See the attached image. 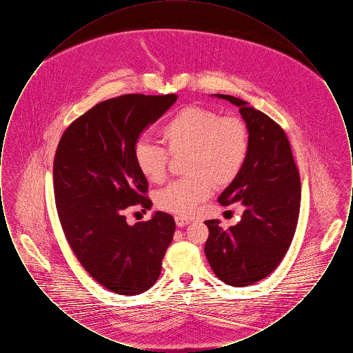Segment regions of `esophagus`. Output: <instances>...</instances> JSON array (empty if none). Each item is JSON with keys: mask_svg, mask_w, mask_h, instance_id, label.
Instances as JSON below:
<instances>
[{"mask_svg": "<svg viewBox=\"0 0 353 353\" xmlns=\"http://www.w3.org/2000/svg\"><path fill=\"white\" fill-rule=\"evenodd\" d=\"M174 221H176V225H177L179 228H184V226L190 223V219H185V217H181V216L174 217Z\"/></svg>", "mask_w": 353, "mask_h": 353, "instance_id": "esophagus-1", "label": "esophagus"}]
</instances>
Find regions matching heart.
<instances>
[{"instance_id":"heart-1","label":"heart","mask_w":353,"mask_h":353,"mask_svg":"<svg viewBox=\"0 0 353 353\" xmlns=\"http://www.w3.org/2000/svg\"><path fill=\"white\" fill-rule=\"evenodd\" d=\"M170 154L186 153L184 172L188 174L161 188L154 202L161 209L179 216H192L205 201L213 183H233L249 154V131L235 117H221L217 111L200 105L179 110L160 130ZM139 172L151 183H161L168 173L169 154L163 147L140 139L134 148Z\"/></svg>"}]
</instances>
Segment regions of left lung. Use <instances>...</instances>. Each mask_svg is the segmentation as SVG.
I'll use <instances>...</instances> for the list:
<instances>
[{"label":"left lung","instance_id":"left-lung-1","mask_svg":"<svg viewBox=\"0 0 353 353\" xmlns=\"http://www.w3.org/2000/svg\"><path fill=\"white\" fill-rule=\"evenodd\" d=\"M239 107L249 131V154L241 173L221 193V205L241 202V221L228 230L205 221V254L222 282L246 287L270 275L295 234L301 209V177L285 131L248 101L216 94Z\"/></svg>","mask_w":353,"mask_h":353}]
</instances>
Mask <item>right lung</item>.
<instances>
[{
  "mask_svg": "<svg viewBox=\"0 0 353 353\" xmlns=\"http://www.w3.org/2000/svg\"><path fill=\"white\" fill-rule=\"evenodd\" d=\"M176 101V94H127L101 101L68 125L55 152L54 196L68 245L85 271L119 295L154 285L173 239L168 213L131 226L124 210L152 206L134 144Z\"/></svg>",
  "mask_w": 353,
  "mask_h": 353,
  "instance_id": "1",
  "label": "right lung"
}]
</instances>
